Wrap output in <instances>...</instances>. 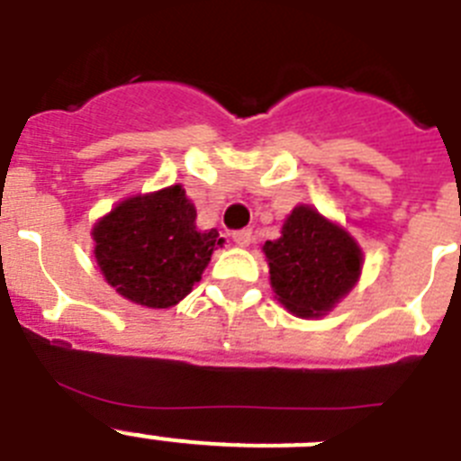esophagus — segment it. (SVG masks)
Instances as JSON below:
<instances>
[{
    "label": "esophagus",
    "instance_id": "34e87169",
    "mask_svg": "<svg viewBox=\"0 0 461 461\" xmlns=\"http://www.w3.org/2000/svg\"><path fill=\"white\" fill-rule=\"evenodd\" d=\"M231 239H234L236 246H250V241H253V230H236L234 234H231Z\"/></svg>",
    "mask_w": 461,
    "mask_h": 461
}]
</instances>
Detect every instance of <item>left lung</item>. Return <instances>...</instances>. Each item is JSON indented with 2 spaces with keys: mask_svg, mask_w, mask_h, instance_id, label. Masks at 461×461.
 <instances>
[{
  "mask_svg": "<svg viewBox=\"0 0 461 461\" xmlns=\"http://www.w3.org/2000/svg\"><path fill=\"white\" fill-rule=\"evenodd\" d=\"M262 250L276 297L299 318L331 311L355 287L364 259L357 241L311 206L294 208Z\"/></svg>",
  "mask_w": 461,
  "mask_h": 461,
  "instance_id": "obj_1",
  "label": "left lung"
}]
</instances>
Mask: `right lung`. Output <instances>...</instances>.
<instances>
[{"instance_id":"1","label":"right lung","mask_w":461,"mask_h":461,"mask_svg":"<svg viewBox=\"0 0 461 461\" xmlns=\"http://www.w3.org/2000/svg\"><path fill=\"white\" fill-rule=\"evenodd\" d=\"M194 220L181 185L120 202L92 230L106 283L139 306H176L202 280L215 246L225 243L218 230L199 231Z\"/></svg>"}]
</instances>
